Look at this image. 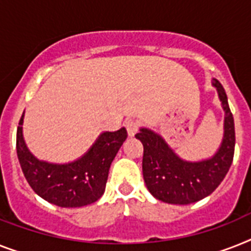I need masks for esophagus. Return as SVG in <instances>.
Segmentation results:
<instances>
[{"mask_svg":"<svg viewBox=\"0 0 251 251\" xmlns=\"http://www.w3.org/2000/svg\"><path fill=\"white\" fill-rule=\"evenodd\" d=\"M124 126H126V128H127L128 136H129V137H133L134 134H136V132L138 130V123L136 121H132V119L126 122Z\"/></svg>","mask_w":251,"mask_h":251,"instance_id":"esophagus-1","label":"esophagus"}]
</instances>
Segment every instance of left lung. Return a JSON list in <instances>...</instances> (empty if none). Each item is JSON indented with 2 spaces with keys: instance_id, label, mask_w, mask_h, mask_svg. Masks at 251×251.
<instances>
[{
  "instance_id": "1",
  "label": "left lung",
  "mask_w": 251,
  "mask_h": 251,
  "mask_svg": "<svg viewBox=\"0 0 251 251\" xmlns=\"http://www.w3.org/2000/svg\"><path fill=\"white\" fill-rule=\"evenodd\" d=\"M213 86L225 110V133L221 146L212 158L188 161L179 158L165 140L154 130L141 128L136 138L144 145L142 173L146 187L154 198L168 204L187 205L206 198L221 185L235 152V123L223 86Z\"/></svg>"
}]
</instances>
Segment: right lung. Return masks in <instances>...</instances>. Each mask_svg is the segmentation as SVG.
<instances>
[{"label": "right lung", "mask_w": 251, "mask_h": 251, "mask_svg": "<svg viewBox=\"0 0 251 251\" xmlns=\"http://www.w3.org/2000/svg\"><path fill=\"white\" fill-rule=\"evenodd\" d=\"M23 121L24 113L16 132V152L33 191L61 208H80L97 201L105 191L111 163L128 136L126 128L102 132L79 159L56 164L39 160L29 151L23 136Z\"/></svg>", "instance_id": "right-lung-1"}]
</instances>
